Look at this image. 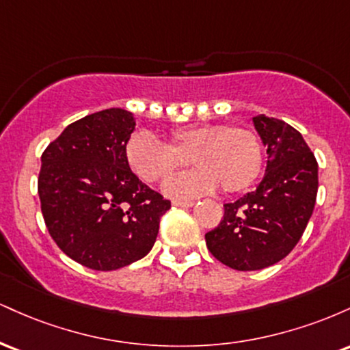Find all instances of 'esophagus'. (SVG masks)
Here are the masks:
<instances>
[{"label": "esophagus", "instance_id": "1", "mask_svg": "<svg viewBox=\"0 0 350 350\" xmlns=\"http://www.w3.org/2000/svg\"><path fill=\"white\" fill-rule=\"evenodd\" d=\"M172 206L187 208V207L194 206V200H172Z\"/></svg>", "mask_w": 350, "mask_h": 350}]
</instances>
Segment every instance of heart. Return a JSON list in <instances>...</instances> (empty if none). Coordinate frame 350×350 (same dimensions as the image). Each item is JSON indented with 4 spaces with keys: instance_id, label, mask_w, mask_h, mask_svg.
<instances>
[{
    "instance_id": "obj_1",
    "label": "heart",
    "mask_w": 350,
    "mask_h": 350,
    "mask_svg": "<svg viewBox=\"0 0 350 350\" xmlns=\"http://www.w3.org/2000/svg\"><path fill=\"white\" fill-rule=\"evenodd\" d=\"M191 163L198 170L164 183V192L174 199H192L220 186L226 194L247 189L263 166L258 135L245 126L224 123L174 128L164 144L151 135H138L128 143L126 163L148 184L166 179Z\"/></svg>"
}]
</instances>
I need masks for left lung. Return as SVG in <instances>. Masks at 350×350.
<instances>
[{
	"label": "left lung",
	"instance_id": "1",
	"mask_svg": "<svg viewBox=\"0 0 350 350\" xmlns=\"http://www.w3.org/2000/svg\"><path fill=\"white\" fill-rule=\"evenodd\" d=\"M268 152L256 191L224 204V219L206 234L208 252L239 271L278 263L299 242L317 194V161L298 130L283 120L253 116Z\"/></svg>",
	"mask_w": 350,
	"mask_h": 350
}]
</instances>
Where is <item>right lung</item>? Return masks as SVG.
Listing matches in <instances>:
<instances>
[{
	"label": "right lung",
	"mask_w": 350,
	"mask_h": 350,
	"mask_svg": "<svg viewBox=\"0 0 350 350\" xmlns=\"http://www.w3.org/2000/svg\"><path fill=\"white\" fill-rule=\"evenodd\" d=\"M135 120L108 108L70 123L41 156L38 192L47 230L72 260L98 271L146 256L171 200L126 163Z\"/></svg>",
	"instance_id": "right-lung-1"
}]
</instances>
